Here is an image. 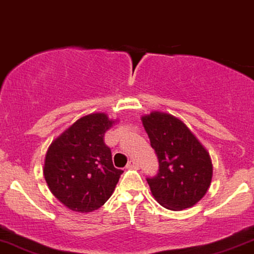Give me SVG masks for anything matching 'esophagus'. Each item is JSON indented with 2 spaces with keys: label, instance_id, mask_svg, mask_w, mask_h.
Returning <instances> with one entry per match:
<instances>
[{
  "label": "esophagus",
  "instance_id": "34e87169",
  "mask_svg": "<svg viewBox=\"0 0 254 254\" xmlns=\"http://www.w3.org/2000/svg\"><path fill=\"white\" fill-rule=\"evenodd\" d=\"M127 169H138V168H139V164H138V162H136V161L131 160V161L127 162Z\"/></svg>",
  "mask_w": 254,
  "mask_h": 254
}]
</instances>
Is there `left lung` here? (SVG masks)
Listing matches in <instances>:
<instances>
[{
	"instance_id": "obj_1",
	"label": "left lung",
	"mask_w": 254,
	"mask_h": 254,
	"mask_svg": "<svg viewBox=\"0 0 254 254\" xmlns=\"http://www.w3.org/2000/svg\"><path fill=\"white\" fill-rule=\"evenodd\" d=\"M143 127L158 158V173L148 177L152 196L170 210L190 208L204 196L213 176L208 151L181 119L152 111Z\"/></svg>"
}]
</instances>
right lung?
<instances>
[{"label": "right lung", "mask_w": 254, "mask_h": 254, "mask_svg": "<svg viewBox=\"0 0 254 254\" xmlns=\"http://www.w3.org/2000/svg\"><path fill=\"white\" fill-rule=\"evenodd\" d=\"M115 124L104 112L79 118L52 142L44 175L52 194L73 212H93L114 193L123 170L116 169L104 135Z\"/></svg>", "instance_id": "right-lung-1"}]
</instances>
